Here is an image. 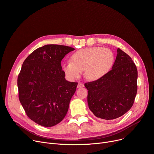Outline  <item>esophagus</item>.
I'll use <instances>...</instances> for the list:
<instances>
[{
  "label": "esophagus",
  "mask_w": 154,
  "mask_h": 154,
  "mask_svg": "<svg viewBox=\"0 0 154 154\" xmlns=\"http://www.w3.org/2000/svg\"><path fill=\"white\" fill-rule=\"evenodd\" d=\"M84 87V84H83V83H81V82H79V83H78V86H77V87H78V88H82V87Z\"/></svg>",
  "instance_id": "1"
}]
</instances>
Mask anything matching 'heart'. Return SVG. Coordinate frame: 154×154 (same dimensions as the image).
Segmentation results:
<instances>
[{
  "mask_svg": "<svg viewBox=\"0 0 154 154\" xmlns=\"http://www.w3.org/2000/svg\"><path fill=\"white\" fill-rule=\"evenodd\" d=\"M72 62L63 64V70L71 79L80 78L84 70L87 80L95 81L103 78L112 67L114 54L108 48L92 47L82 49L74 53Z\"/></svg>",
  "mask_w": 154,
  "mask_h": 154,
  "instance_id": "heart-1",
  "label": "heart"
}]
</instances>
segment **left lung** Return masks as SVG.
I'll use <instances>...</instances> for the list:
<instances>
[{
	"label": "left lung",
	"mask_w": 154,
	"mask_h": 154,
	"mask_svg": "<svg viewBox=\"0 0 154 154\" xmlns=\"http://www.w3.org/2000/svg\"><path fill=\"white\" fill-rule=\"evenodd\" d=\"M137 70L132 59L119 48L110 71L99 80L85 83L89 109L96 117L114 119L132 108L136 97Z\"/></svg>",
	"instance_id": "8db88e82"
}]
</instances>
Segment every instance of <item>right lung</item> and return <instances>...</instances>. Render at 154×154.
I'll use <instances>...</instances> for the list:
<instances>
[{
    "label": "right lung",
    "instance_id": "obj_1",
    "mask_svg": "<svg viewBox=\"0 0 154 154\" xmlns=\"http://www.w3.org/2000/svg\"><path fill=\"white\" fill-rule=\"evenodd\" d=\"M74 50L66 45H45L23 62L17 79L18 97L27 117L35 123L53 127L67 114L78 83L66 80L61 61Z\"/></svg>",
    "mask_w": 154,
    "mask_h": 154
}]
</instances>
